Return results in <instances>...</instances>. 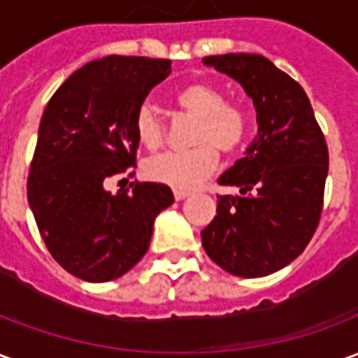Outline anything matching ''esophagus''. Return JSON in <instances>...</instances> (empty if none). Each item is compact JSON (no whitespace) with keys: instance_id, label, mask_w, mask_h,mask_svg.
I'll use <instances>...</instances> for the list:
<instances>
[{"instance_id":"1","label":"esophagus","mask_w":358,"mask_h":358,"mask_svg":"<svg viewBox=\"0 0 358 358\" xmlns=\"http://www.w3.org/2000/svg\"><path fill=\"white\" fill-rule=\"evenodd\" d=\"M187 195H189V192H187V189H174V199H176V201L186 199Z\"/></svg>"}]
</instances>
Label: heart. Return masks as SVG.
Returning a JSON list of instances; mask_svg holds the SVG:
<instances>
[{
  "label": "heart",
  "mask_w": 358,
  "mask_h": 358,
  "mask_svg": "<svg viewBox=\"0 0 358 358\" xmlns=\"http://www.w3.org/2000/svg\"><path fill=\"white\" fill-rule=\"evenodd\" d=\"M174 103L182 115L195 118L189 134L187 151L163 153L145 163V174L153 182L189 189L209 178L218 164V151L222 155H236L251 134V113L238 101H224L218 86L207 82H192L180 88ZM134 132L143 148H163L166 124L151 105L143 103L134 115Z\"/></svg>",
  "instance_id": "1"
}]
</instances>
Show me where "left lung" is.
Here are the masks:
<instances>
[{
  "label": "left lung",
  "mask_w": 358,
  "mask_h": 358,
  "mask_svg": "<svg viewBox=\"0 0 358 358\" xmlns=\"http://www.w3.org/2000/svg\"><path fill=\"white\" fill-rule=\"evenodd\" d=\"M203 63L240 82L259 124L245 157L218 178L240 195H218L203 248L234 276H268L297 259L316 232L328 145L305 90L266 57L226 53Z\"/></svg>",
  "instance_id": "obj_1"
}]
</instances>
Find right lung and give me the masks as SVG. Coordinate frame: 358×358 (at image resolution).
I'll list each match as a JSON object with an SVG mask.
<instances>
[{
  "mask_svg": "<svg viewBox=\"0 0 358 358\" xmlns=\"http://www.w3.org/2000/svg\"><path fill=\"white\" fill-rule=\"evenodd\" d=\"M169 74V59L109 55L71 74L43 110L28 205L51 257L80 280H117L140 263L157 215L174 203L166 184L107 189L134 174V115Z\"/></svg>",
  "mask_w": 358,
  "mask_h": 358,
  "instance_id": "right-lung-1",
  "label": "right lung"
}]
</instances>
